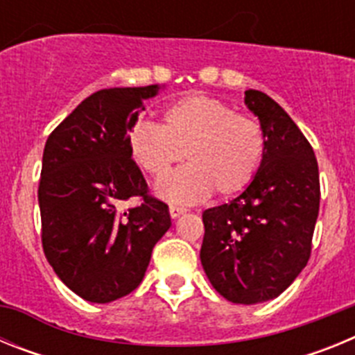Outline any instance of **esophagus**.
<instances>
[{
	"instance_id": "1",
	"label": "esophagus",
	"mask_w": 355,
	"mask_h": 355,
	"mask_svg": "<svg viewBox=\"0 0 355 355\" xmlns=\"http://www.w3.org/2000/svg\"><path fill=\"white\" fill-rule=\"evenodd\" d=\"M184 211H187V209L180 208V206H171V208H168V213H171L172 218H178V216L183 215Z\"/></svg>"
}]
</instances>
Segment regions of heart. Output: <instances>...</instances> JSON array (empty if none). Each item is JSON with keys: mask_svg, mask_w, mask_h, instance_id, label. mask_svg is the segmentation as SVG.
<instances>
[{"mask_svg": "<svg viewBox=\"0 0 355 355\" xmlns=\"http://www.w3.org/2000/svg\"><path fill=\"white\" fill-rule=\"evenodd\" d=\"M130 150L142 171L162 180L175 163L188 165L156 187L162 199L193 205L215 190L231 197L254 181L265 155V133L256 119L234 114L225 103L190 94L163 112V126L140 122L131 130Z\"/></svg>", "mask_w": 355, "mask_h": 355, "instance_id": "1", "label": "heart"}]
</instances>
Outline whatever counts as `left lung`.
<instances>
[{
	"label": "left lung",
	"mask_w": 355,
	"mask_h": 355,
	"mask_svg": "<svg viewBox=\"0 0 355 355\" xmlns=\"http://www.w3.org/2000/svg\"><path fill=\"white\" fill-rule=\"evenodd\" d=\"M265 133L252 183L227 205L202 213L200 263L209 283L233 304L279 297L304 270L320 208L318 163L311 144L277 103L245 90Z\"/></svg>",
	"instance_id": "left-lung-1"
}]
</instances>
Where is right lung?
Here are the masks:
<instances>
[{
	"label": "right lung",
	"mask_w": 355,
	"mask_h": 355,
	"mask_svg": "<svg viewBox=\"0 0 355 355\" xmlns=\"http://www.w3.org/2000/svg\"><path fill=\"white\" fill-rule=\"evenodd\" d=\"M159 85L105 89L81 101L49 135L39 206L44 254L81 299L106 304L142 283L156 241L171 227L168 206L147 193L130 150L144 101ZM142 196L137 209L120 202Z\"/></svg>",
	"instance_id": "1"
}]
</instances>
